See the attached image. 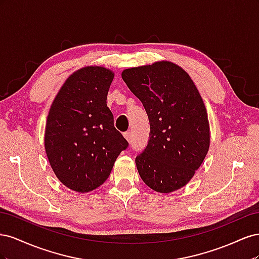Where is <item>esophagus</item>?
I'll return each instance as SVG.
<instances>
[{
    "mask_svg": "<svg viewBox=\"0 0 259 259\" xmlns=\"http://www.w3.org/2000/svg\"><path fill=\"white\" fill-rule=\"evenodd\" d=\"M123 135H124L125 139H126L128 143H131V142H132V134H131V133H130V132H125Z\"/></svg>",
    "mask_w": 259,
    "mask_h": 259,
    "instance_id": "esophagus-1",
    "label": "esophagus"
}]
</instances>
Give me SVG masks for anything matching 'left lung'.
Listing matches in <instances>:
<instances>
[{"mask_svg": "<svg viewBox=\"0 0 259 259\" xmlns=\"http://www.w3.org/2000/svg\"><path fill=\"white\" fill-rule=\"evenodd\" d=\"M122 79L150 123L148 145L135 159L144 183L168 193L189 183L209 148L206 109L191 77L170 61L125 69Z\"/></svg>", "mask_w": 259, "mask_h": 259, "instance_id": "8db88e82", "label": "left lung"}]
</instances>
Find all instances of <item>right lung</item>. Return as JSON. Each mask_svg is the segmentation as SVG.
<instances>
[{"label": "right lung", "mask_w": 259, "mask_h": 259, "mask_svg": "<svg viewBox=\"0 0 259 259\" xmlns=\"http://www.w3.org/2000/svg\"><path fill=\"white\" fill-rule=\"evenodd\" d=\"M111 70L89 66L70 75L55 97L44 145L55 175L69 189L89 192L103 185L128 147L107 107Z\"/></svg>", "instance_id": "right-lung-1"}]
</instances>
